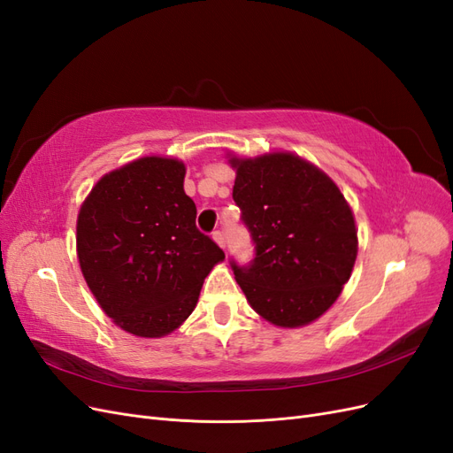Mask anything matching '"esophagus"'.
I'll use <instances>...</instances> for the list:
<instances>
[{
  "mask_svg": "<svg viewBox=\"0 0 453 453\" xmlns=\"http://www.w3.org/2000/svg\"><path fill=\"white\" fill-rule=\"evenodd\" d=\"M211 238H213V240H215L219 245H221V248H225V234H223L221 230H213Z\"/></svg>",
  "mask_w": 453,
  "mask_h": 453,
  "instance_id": "esophagus-1",
  "label": "esophagus"
}]
</instances>
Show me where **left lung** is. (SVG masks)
I'll return each mask as SVG.
<instances>
[{
  "label": "left lung",
  "instance_id": "left-lung-1",
  "mask_svg": "<svg viewBox=\"0 0 453 453\" xmlns=\"http://www.w3.org/2000/svg\"><path fill=\"white\" fill-rule=\"evenodd\" d=\"M232 198L255 245L248 265L230 258L253 310L300 326L333 306L357 257L353 213L328 175L291 153L230 160Z\"/></svg>",
  "mask_w": 453,
  "mask_h": 453
}]
</instances>
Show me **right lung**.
Segmentation results:
<instances>
[{
    "mask_svg": "<svg viewBox=\"0 0 453 453\" xmlns=\"http://www.w3.org/2000/svg\"><path fill=\"white\" fill-rule=\"evenodd\" d=\"M185 164L145 157L104 175L81 205L77 255L88 289L127 333L158 338L193 313L225 251L196 228Z\"/></svg>",
    "mask_w": 453,
    "mask_h": 453,
    "instance_id": "obj_1",
    "label": "right lung"
}]
</instances>
